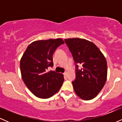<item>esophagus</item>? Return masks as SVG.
<instances>
[{
  "label": "esophagus",
  "mask_w": 122,
  "mask_h": 122,
  "mask_svg": "<svg viewBox=\"0 0 122 122\" xmlns=\"http://www.w3.org/2000/svg\"><path fill=\"white\" fill-rule=\"evenodd\" d=\"M64 77H67V75H68V73H67L66 72H65L64 73Z\"/></svg>",
  "instance_id": "obj_1"
}]
</instances>
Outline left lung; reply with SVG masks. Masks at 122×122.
I'll return each mask as SVG.
<instances>
[{
    "label": "left lung",
    "mask_w": 122,
    "mask_h": 122,
    "mask_svg": "<svg viewBox=\"0 0 122 122\" xmlns=\"http://www.w3.org/2000/svg\"><path fill=\"white\" fill-rule=\"evenodd\" d=\"M76 64V79L72 82L75 93L81 99L91 100L96 97L106 83L107 64L100 49L92 42L75 38L65 40Z\"/></svg>",
    "instance_id": "left-lung-1"
}]
</instances>
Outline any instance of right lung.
<instances>
[{"label":"right lung","mask_w":122,"mask_h":122,"mask_svg":"<svg viewBox=\"0 0 122 122\" xmlns=\"http://www.w3.org/2000/svg\"><path fill=\"white\" fill-rule=\"evenodd\" d=\"M62 39H49L33 42L28 46L20 61L22 78L35 96L47 99L60 90L64 81L62 73L47 71L53 67V54Z\"/></svg>","instance_id":"obj_1"}]
</instances>
